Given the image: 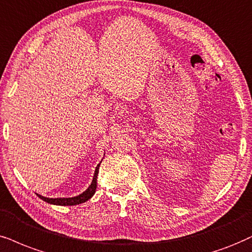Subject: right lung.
<instances>
[{
    "label": "right lung",
    "instance_id": "right-lung-1",
    "mask_svg": "<svg viewBox=\"0 0 252 252\" xmlns=\"http://www.w3.org/2000/svg\"><path fill=\"white\" fill-rule=\"evenodd\" d=\"M98 166H100V164L97 165L96 168H95V173H94L93 181H92L91 186H89L84 193L80 194V195L74 196V197H57V199H51V197L41 196V195H38V194L37 195L39 196L41 200H44V201H46L49 203H52V205L74 206V205H79V203H84L94 195L95 189H96V178H97V173H98Z\"/></svg>",
    "mask_w": 252,
    "mask_h": 252
}]
</instances>
